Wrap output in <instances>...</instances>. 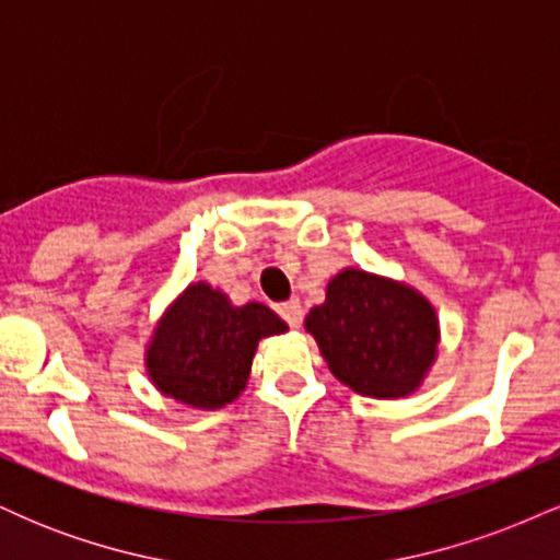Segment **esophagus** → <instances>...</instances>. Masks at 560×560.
Wrapping results in <instances>:
<instances>
[{"mask_svg": "<svg viewBox=\"0 0 560 560\" xmlns=\"http://www.w3.org/2000/svg\"><path fill=\"white\" fill-rule=\"evenodd\" d=\"M279 313H281V318H284L287 324L292 326V329H298L300 320H302V305H300V300H287V302H281Z\"/></svg>", "mask_w": 560, "mask_h": 560, "instance_id": "obj_1", "label": "esophagus"}]
</instances>
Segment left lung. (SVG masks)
Segmentation results:
<instances>
[{"label":"left lung","mask_w":560,"mask_h":560,"mask_svg":"<svg viewBox=\"0 0 560 560\" xmlns=\"http://www.w3.org/2000/svg\"><path fill=\"white\" fill-rule=\"evenodd\" d=\"M305 329L339 382L378 400L419 387L440 342V320L423 294L358 268L334 276Z\"/></svg>","instance_id":"1"}]
</instances>
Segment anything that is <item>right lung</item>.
Returning <instances> with one entry per match:
<instances>
[{
	"mask_svg": "<svg viewBox=\"0 0 560 560\" xmlns=\"http://www.w3.org/2000/svg\"><path fill=\"white\" fill-rule=\"evenodd\" d=\"M281 331L287 324L262 302L231 305L221 289L197 281L160 320L147 371L173 400L199 410L223 408L247 384L260 339Z\"/></svg>",
	"mask_w": 560,
	"mask_h": 560,
	"instance_id": "right-lung-1",
	"label": "right lung"
}]
</instances>
